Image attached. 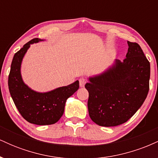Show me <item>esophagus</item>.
Here are the masks:
<instances>
[{
    "instance_id": "1",
    "label": "esophagus",
    "mask_w": 158,
    "mask_h": 158,
    "mask_svg": "<svg viewBox=\"0 0 158 158\" xmlns=\"http://www.w3.org/2000/svg\"><path fill=\"white\" fill-rule=\"evenodd\" d=\"M86 82H87L86 79H84V78H80V79H79V85H80L81 88L84 87L85 85L86 84Z\"/></svg>"
}]
</instances>
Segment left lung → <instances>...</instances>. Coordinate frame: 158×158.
<instances>
[{"mask_svg":"<svg viewBox=\"0 0 158 158\" xmlns=\"http://www.w3.org/2000/svg\"><path fill=\"white\" fill-rule=\"evenodd\" d=\"M126 58L116 59L100 75L89 78L90 119L100 126H117L127 122L140 108L149 90L150 63L140 46L128 41Z\"/></svg>","mask_w":158,"mask_h":158,"instance_id":"8db88e82","label":"left lung"}]
</instances>
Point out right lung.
Listing matches in <instances>:
<instances>
[{"instance_id": "1", "label": "right lung", "mask_w": 158, "mask_h": 158, "mask_svg": "<svg viewBox=\"0 0 158 158\" xmlns=\"http://www.w3.org/2000/svg\"><path fill=\"white\" fill-rule=\"evenodd\" d=\"M43 41L32 39L14 55L9 75L8 85L11 97L19 113L27 122L44 126L59 120L64 114L67 99L79 88V81L46 93L30 89L24 84L21 75V61L30 44Z\"/></svg>"}]
</instances>
